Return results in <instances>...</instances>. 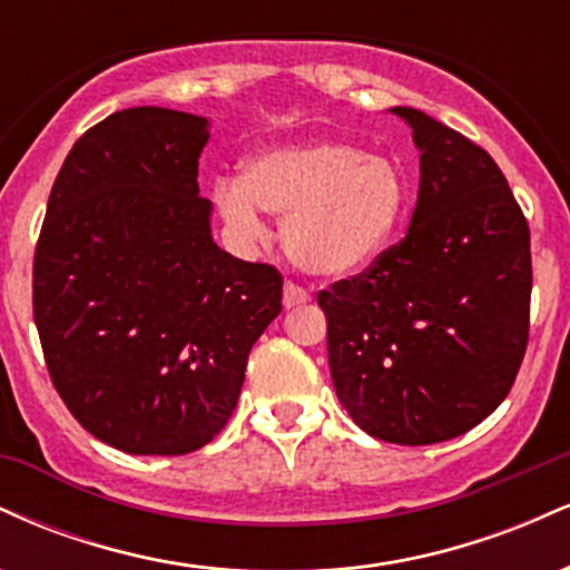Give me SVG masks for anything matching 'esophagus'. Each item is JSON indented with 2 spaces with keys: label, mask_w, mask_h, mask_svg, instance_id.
I'll return each instance as SVG.
<instances>
[{
  "label": "esophagus",
  "mask_w": 570,
  "mask_h": 570,
  "mask_svg": "<svg viewBox=\"0 0 570 570\" xmlns=\"http://www.w3.org/2000/svg\"><path fill=\"white\" fill-rule=\"evenodd\" d=\"M311 303V294H307L303 286L294 284V281H286L284 284V307H297Z\"/></svg>",
  "instance_id": "1"
}]
</instances>
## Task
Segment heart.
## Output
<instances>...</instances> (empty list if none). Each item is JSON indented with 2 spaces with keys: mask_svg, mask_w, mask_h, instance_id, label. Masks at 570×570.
Returning <instances> with one entry per match:
<instances>
[{
  "mask_svg": "<svg viewBox=\"0 0 570 570\" xmlns=\"http://www.w3.org/2000/svg\"><path fill=\"white\" fill-rule=\"evenodd\" d=\"M214 203L240 235L263 233L261 212L284 222V248L311 276L364 273L394 240L407 206V181L394 160L340 141L273 147L219 179Z\"/></svg>",
  "mask_w": 570,
  "mask_h": 570,
  "instance_id": "1",
  "label": "heart"
}]
</instances>
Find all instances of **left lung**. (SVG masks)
<instances>
[{
    "instance_id": "left-lung-1",
    "label": "left lung",
    "mask_w": 570,
    "mask_h": 570,
    "mask_svg": "<svg viewBox=\"0 0 570 570\" xmlns=\"http://www.w3.org/2000/svg\"><path fill=\"white\" fill-rule=\"evenodd\" d=\"M421 149L407 235L318 292L337 399L394 444L466 434L512 389L531 326V230L482 147L394 107Z\"/></svg>"
}]
</instances>
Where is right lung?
<instances>
[{
	"label": "right lung",
	"mask_w": 570,
	"mask_h": 570,
	"mask_svg": "<svg viewBox=\"0 0 570 570\" xmlns=\"http://www.w3.org/2000/svg\"><path fill=\"white\" fill-rule=\"evenodd\" d=\"M206 117L134 107L85 130L50 189L35 324L50 381L96 440L185 455L225 429L284 278L212 238Z\"/></svg>",
	"instance_id": "obj_1"
}]
</instances>
